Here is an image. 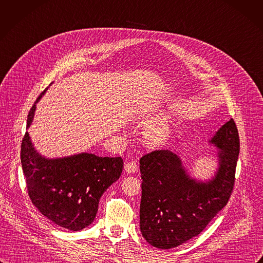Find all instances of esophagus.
<instances>
[{
  "instance_id": "1",
  "label": "esophagus",
  "mask_w": 263,
  "mask_h": 263,
  "mask_svg": "<svg viewBox=\"0 0 263 263\" xmlns=\"http://www.w3.org/2000/svg\"><path fill=\"white\" fill-rule=\"evenodd\" d=\"M125 170L128 173H134L137 170V164L134 161L128 162L125 164Z\"/></svg>"
}]
</instances>
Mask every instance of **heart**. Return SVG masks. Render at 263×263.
<instances>
[{"label": "heart", "mask_w": 263, "mask_h": 263, "mask_svg": "<svg viewBox=\"0 0 263 263\" xmlns=\"http://www.w3.org/2000/svg\"><path fill=\"white\" fill-rule=\"evenodd\" d=\"M147 137L152 142H162L170 133V121L165 115L152 120L147 127Z\"/></svg>", "instance_id": "obj_1"}]
</instances>
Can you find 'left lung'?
Wrapping results in <instances>:
<instances>
[{"instance_id": "left-lung-1", "label": "left lung", "mask_w": 263, "mask_h": 263, "mask_svg": "<svg viewBox=\"0 0 263 263\" xmlns=\"http://www.w3.org/2000/svg\"><path fill=\"white\" fill-rule=\"evenodd\" d=\"M208 143L218 149V166L205 181L192 178L181 157L170 150H155L139 160V226L152 247L169 250L182 246L201 234L229 202L240 150L234 119L225 122Z\"/></svg>"}]
</instances>
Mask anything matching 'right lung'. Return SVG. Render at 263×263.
Returning <instances> with one entry per match:
<instances>
[{
	"label": "right lung",
	"instance_id": "right-lung-1",
	"mask_svg": "<svg viewBox=\"0 0 263 263\" xmlns=\"http://www.w3.org/2000/svg\"><path fill=\"white\" fill-rule=\"evenodd\" d=\"M46 90L28 113L27 129ZM21 163L32 204L49 221L74 232L94 221L101 196L119 179L124 167L121 157L89 152L49 159L34 148L27 131L21 145Z\"/></svg>",
	"mask_w": 263,
	"mask_h": 263
}]
</instances>
